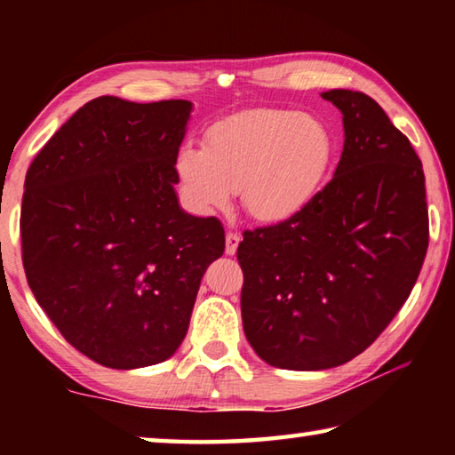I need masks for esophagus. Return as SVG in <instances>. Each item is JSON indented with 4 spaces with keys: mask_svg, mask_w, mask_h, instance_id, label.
<instances>
[{
    "mask_svg": "<svg viewBox=\"0 0 455 455\" xmlns=\"http://www.w3.org/2000/svg\"><path fill=\"white\" fill-rule=\"evenodd\" d=\"M238 243H241V235L235 233V230H228L227 233V255H235L238 249Z\"/></svg>",
    "mask_w": 455,
    "mask_h": 455,
    "instance_id": "esophagus-1",
    "label": "esophagus"
}]
</instances>
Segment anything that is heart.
Wrapping results in <instances>:
<instances>
[{"instance_id": "heart-1", "label": "heart", "mask_w": 455, "mask_h": 455, "mask_svg": "<svg viewBox=\"0 0 455 455\" xmlns=\"http://www.w3.org/2000/svg\"><path fill=\"white\" fill-rule=\"evenodd\" d=\"M335 136L325 122L295 110H252L211 126L204 148L184 144L176 174L196 212L243 206L259 222L284 225L317 200L333 168Z\"/></svg>"}]
</instances>
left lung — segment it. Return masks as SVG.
Returning <instances> with one entry per match:
<instances>
[{
  "label": "left lung",
  "mask_w": 455,
  "mask_h": 455,
  "mask_svg": "<svg viewBox=\"0 0 455 455\" xmlns=\"http://www.w3.org/2000/svg\"><path fill=\"white\" fill-rule=\"evenodd\" d=\"M343 114L335 176L301 217L244 230V335L268 365L317 371L357 357L418 281L429 243L426 176L407 136L363 92L321 94Z\"/></svg>",
  "instance_id": "8db88e82"
}]
</instances>
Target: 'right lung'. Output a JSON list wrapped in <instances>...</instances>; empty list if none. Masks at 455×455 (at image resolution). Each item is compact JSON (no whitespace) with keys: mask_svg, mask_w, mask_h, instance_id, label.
<instances>
[{"mask_svg":"<svg viewBox=\"0 0 455 455\" xmlns=\"http://www.w3.org/2000/svg\"><path fill=\"white\" fill-rule=\"evenodd\" d=\"M188 100L100 96L36 154L21 200V259L36 301L100 365L163 363L188 331L200 279L225 252L217 217L179 206Z\"/></svg>","mask_w":455,"mask_h":455,"instance_id":"1","label":"right lung"}]
</instances>
